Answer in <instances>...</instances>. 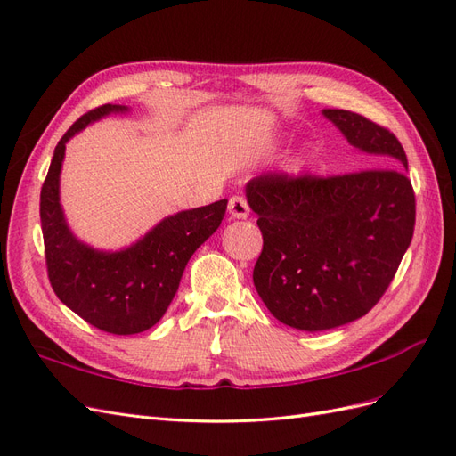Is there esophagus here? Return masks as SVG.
<instances>
[{
	"label": "esophagus",
	"instance_id": "obj_1",
	"mask_svg": "<svg viewBox=\"0 0 456 456\" xmlns=\"http://www.w3.org/2000/svg\"><path fill=\"white\" fill-rule=\"evenodd\" d=\"M228 213L232 218H247L249 216V205L241 196H233L228 201Z\"/></svg>",
	"mask_w": 456,
	"mask_h": 456
}]
</instances>
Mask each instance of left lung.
Wrapping results in <instances>:
<instances>
[{
  "label": "left lung",
  "instance_id": "left-lung-1",
  "mask_svg": "<svg viewBox=\"0 0 456 456\" xmlns=\"http://www.w3.org/2000/svg\"><path fill=\"white\" fill-rule=\"evenodd\" d=\"M322 114L370 167L329 178L262 175L245 186L265 240L253 270L256 293L275 320L310 333L375 306L415 230L403 146L360 114Z\"/></svg>",
  "mask_w": 456,
  "mask_h": 456
}]
</instances>
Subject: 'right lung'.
<instances>
[{
  "mask_svg": "<svg viewBox=\"0 0 456 456\" xmlns=\"http://www.w3.org/2000/svg\"><path fill=\"white\" fill-rule=\"evenodd\" d=\"M129 106L104 104L79 118L59 141L41 188L39 216L53 291L96 329L134 335L154 327L176 295L188 260L209 240L226 213L228 200L161 218L142 238L118 251L81 241L61 203V171L68 141L91 123Z\"/></svg>",
  "mask_w": 456,
  "mask_h": 456,
  "instance_id": "add662e5",
  "label": "right lung"
}]
</instances>
